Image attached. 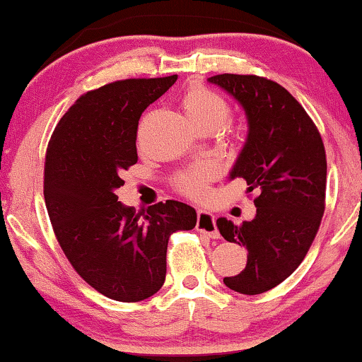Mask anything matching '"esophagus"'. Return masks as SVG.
<instances>
[{"mask_svg": "<svg viewBox=\"0 0 362 362\" xmlns=\"http://www.w3.org/2000/svg\"><path fill=\"white\" fill-rule=\"evenodd\" d=\"M197 230L200 233H205L208 236L216 239L220 238V231L216 228V220L210 211L198 210L197 211Z\"/></svg>", "mask_w": 362, "mask_h": 362, "instance_id": "1", "label": "esophagus"}]
</instances>
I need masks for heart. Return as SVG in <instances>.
<instances>
[{"label": "heart", "instance_id": "obj_1", "mask_svg": "<svg viewBox=\"0 0 362 362\" xmlns=\"http://www.w3.org/2000/svg\"><path fill=\"white\" fill-rule=\"evenodd\" d=\"M182 108L187 118L197 128L211 126L221 128L230 119L231 106L220 93L205 85H192L182 96ZM213 177V169L208 165H198L185 172H180L174 179L177 192L188 198H202L206 193V183Z\"/></svg>", "mask_w": 362, "mask_h": 362}]
</instances>
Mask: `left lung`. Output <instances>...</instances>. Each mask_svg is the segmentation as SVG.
I'll use <instances>...</instances> for the list:
<instances>
[{"instance_id":"left-lung-1","label":"left lung","mask_w":362,"mask_h":362,"mask_svg":"<svg viewBox=\"0 0 362 362\" xmlns=\"http://www.w3.org/2000/svg\"><path fill=\"white\" fill-rule=\"evenodd\" d=\"M231 93L246 111L249 134L231 179L256 190L252 221L216 220L221 236L247 249V262L226 287L257 295L284 282L307 256L325 213L327 154L303 106L276 81L257 75L223 74L208 78Z\"/></svg>"}]
</instances>
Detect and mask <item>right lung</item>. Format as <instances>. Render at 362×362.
I'll return each mask as SVG.
<instances>
[{
  "mask_svg": "<svg viewBox=\"0 0 362 362\" xmlns=\"http://www.w3.org/2000/svg\"><path fill=\"white\" fill-rule=\"evenodd\" d=\"M175 80L126 78L86 91L60 118L45 152L44 198L55 238L75 272L118 302L152 297L165 281L169 236L197 225L195 210L182 202L136 213L115 193L137 162L141 115Z\"/></svg>",
  "mask_w": 362,
  "mask_h": 362,
  "instance_id": "obj_1",
  "label": "right lung"
}]
</instances>
